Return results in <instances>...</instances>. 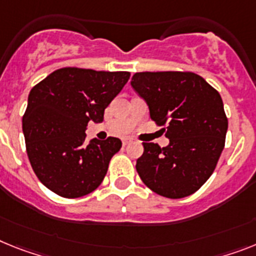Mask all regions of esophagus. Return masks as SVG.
<instances>
[{
    "mask_svg": "<svg viewBox=\"0 0 256 256\" xmlns=\"http://www.w3.org/2000/svg\"><path fill=\"white\" fill-rule=\"evenodd\" d=\"M128 143H132V139H128V138H124V139H122V144H124V146L128 144Z\"/></svg>",
    "mask_w": 256,
    "mask_h": 256,
    "instance_id": "1",
    "label": "esophagus"
}]
</instances>
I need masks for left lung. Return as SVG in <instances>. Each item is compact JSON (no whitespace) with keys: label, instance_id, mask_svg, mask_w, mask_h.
<instances>
[{"label":"left lung","instance_id":"1","mask_svg":"<svg viewBox=\"0 0 256 256\" xmlns=\"http://www.w3.org/2000/svg\"><path fill=\"white\" fill-rule=\"evenodd\" d=\"M132 87L150 108L169 144L143 143L136 172L161 196L194 194L214 173L224 150L228 118L221 96L200 75L188 72H136Z\"/></svg>","mask_w":256,"mask_h":256}]
</instances>
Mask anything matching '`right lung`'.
I'll return each instance as SVG.
<instances>
[{
    "mask_svg": "<svg viewBox=\"0 0 256 256\" xmlns=\"http://www.w3.org/2000/svg\"><path fill=\"white\" fill-rule=\"evenodd\" d=\"M128 78V72L64 68L32 88L23 134L32 169L45 188L79 198L100 186L122 142L109 136L86 143V128L90 121L102 122L105 108Z\"/></svg>",
    "mask_w": 256,
    "mask_h": 256,
    "instance_id": "right-lung-1",
    "label": "right lung"
}]
</instances>
